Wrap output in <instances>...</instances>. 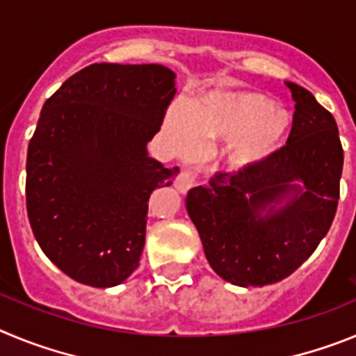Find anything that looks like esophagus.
I'll return each instance as SVG.
<instances>
[{
  "instance_id": "1",
  "label": "esophagus",
  "mask_w": 356,
  "mask_h": 356,
  "mask_svg": "<svg viewBox=\"0 0 356 356\" xmlns=\"http://www.w3.org/2000/svg\"><path fill=\"white\" fill-rule=\"evenodd\" d=\"M194 184H196V172H194L193 169H185V171H181L180 175L176 176L175 180L176 191L181 194L188 193V191L194 187Z\"/></svg>"
}]
</instances>
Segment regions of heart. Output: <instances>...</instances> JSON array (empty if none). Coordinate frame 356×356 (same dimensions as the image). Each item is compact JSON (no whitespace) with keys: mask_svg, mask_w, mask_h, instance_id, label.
Segmentation results:
<instances>
[{"mask_svg":"<svg viewBox=\"0 0 356 356\" xmlns=\"http://www.w3.org/2000/svg\"><path fill=\"white\" fill-rule=\"evenodd\" d=\"M289 128V115L273 99L257 92L212 90L197 97L187 112L171 108L165 131L181 155H193L197 146L232 144L228 163L248 171L271 159Z\"/></svg>","mask_w":356,"mask_h":356,"instance_id":"1","label":"heart"}]
</instances>
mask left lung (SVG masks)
Instances as JSON below:
<instances>
[{"label":"left lung","mask_w":356,"mask_h":356,"mask_svg":"<svg viewBox=\"0 0 356 356\" xmlns=\"http://www.w3.org/2000/svg\"><path fill=\"white\" fill-rule=\"evenodd\" d=\"M285 85L296 102L287 144L257 168L217 172L185 200L210 267L238 287L292 275L337 212L344 163L337 122L312 92Z\"/></svg>","instance_id":"1"}]
</instances>
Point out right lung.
<instances>
[{"label": "right lung", "mask_w": 356, "mask_h": 356, "mask_svg": "<svg viewBox=\"0 0 356 356\" xmlns=\"http://www.w3.org/2000/svg\"><path fill=\"white\" fill-rule=\"evenodd\" d=\"M165 65L92 64L44 103L28 144L26 210L44 254L106 289L139 267L147 201L180 169L147 155L176 94Z\"/></svg>", "instance_id": "obj_1"}]
</instances>
